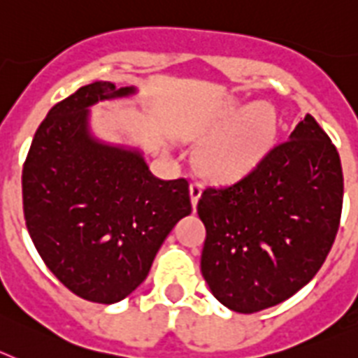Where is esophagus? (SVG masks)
I'll list each match as a JSON object with an SVG mask.
<instances>
[{"mask_svg":"<svg viewBox=\"0 0 358 358\" xmlns=\"http://www.w3.org/2000/svg\"><path fill=\"white\" fill-rule=\"evenodd\" d=\"M201 189H203V185H201V182H198V180H194V182L191 183V187H189V192H191L192 207H196L198 200H200V196H201Z\"/></svg>","mask_w":358,"mask_h":358,"instance_id":"esophagus-1","label":"esophagus"}]
</instances>
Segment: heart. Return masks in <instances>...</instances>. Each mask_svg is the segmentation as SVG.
<instances>
[{
    "label": "heart",
    "instance_id": "b5f03b06",
    "mask_svg": "<svg viewBox=\"0 0 358 358\" xmlns=\"http://www.w3.org/2000/svg\"><path fill=\"white\" fill-rule=\"evenodd\" d=\"M214 135L201 151L205 171L220 180L247 175L268 153L278 133V117L266 102L243 106L225 101L203 124Z\"/></svg>",
    "mask_w": 358,
    "mask_h": 358
}]
</instances>
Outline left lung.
<instances>
[{"label":"left lung","mask_w":358,"mask_h":358,"mask_svg":"<svg viewBox=\"0 0 358 358\" xmlns=\"http://www.w3.org/2000/svg\"><path fill=\"white\" fill-rule=\"evenodd\" d=\"M343 194L337 148L312 115L243 178L205 189L201 273L214 297L254 313L308 285L335 241Z\"/></svg>","instance_id":"1"}]
</instances>
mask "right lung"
I'll use <instances>...</instances> for the list:
<instances>
[{"label": "right lung", "instance_id": "obj_1", "mask_svg": "<svg viewBox=\"0 0 358 358\" xmlns=\"http://www.w3.org/2000/svg\"><path fill=\"white\" fill-rule=\"evenodd\" d=\"M95 80L48 111L23 166L27 229L50 272L92 303L131 294L173 227L191 214L189 182L160 180L141 149L99 141L90 108L135 95Z\"/></svg>", "mask_w": 358, "mask_h": 358}]
</instances>
